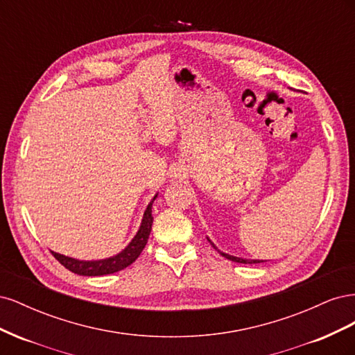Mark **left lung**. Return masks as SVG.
<instances>
[{"instance_id": "left-lung-1", "label": "left lung", "mask_w": 355, "mask_h": 355, "mask_svg": "<svg viewBox=\"0 0 355 355\" xmlns=\"http://www.w3.org/2000/svg\"><path fill=\"white\" fill-rule=\"evenodd\" d=\"M209 240V239H207ZM210 241V240H209ZM211 243V241H210ZM211 245L214 247V249H216V245H214L213 243H211ZM223 257H227V259H230V261H232V262H239V263H261V262H263V261H256V259H243V257H237V256H231V254H227V253H223V252H220V250H218Z\"/></svg>"}]
</instances>
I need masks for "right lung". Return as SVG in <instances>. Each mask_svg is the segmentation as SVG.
Instances as JSON below:
<instances>
[{
    "label": "right lung",
    "instance_id": "right-lung-1",
    "mask_svg": "<svg viewBox=\"0 0 355 355\" xmlns=\"http://www.w3.org/2000/svg\"><path fill=\"white\" fill-rule=\"evenodd\" d=\"M157 198V196L151 200V202L148 204V207L144 213V219L141 223V228H139L137 234L135 235V239L128 243V245L123 252L118 254L108 257V259H101V261H78L73 259V257H68L59 254L56 252H51L53 256L56 259L69 270L73 274L78 275H85V277H98V275H106V274H114L124 270L128 265H132L139 254L142 253L144 247L148 243L149 239V232H151L153 228V202Z\"/></svg>",
    "mask_w": 355,
    "mask_h": 355
}]
</instances>
